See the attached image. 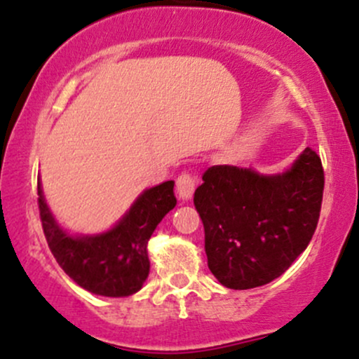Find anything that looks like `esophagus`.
<instances>
[{
    "mask_svg": "<svg viewBox=\"0 0 359 359\" xmlns=\"http://www.w3.org/2000/svg\"><path fill=\"white\" fill-rule=\"evenodd\" d=\"M195 187H196V180L194 176L187 175V172L181 175L178 181H176V194H178L180 200H183V202L190 200L191 196H194Z\"/></svg>",
    "mask_w": 359,
    "mask_h": 359,
    "instance_id": "obj_1",
    "label": "esophagus"
}]
</instances>
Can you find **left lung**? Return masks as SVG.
<instances>
[{"instance_id": "obj_1", "label": "left lung", "mask_w": 359, "mask_h": 359, "mask_svg": "<svg viewBox=\"0 0 359 359\" xmlns=\"http://www.w3.org/2000/svg\"><path fill=\"white\" fill-rule=\"evenodd\" d=\"M202 180L194 203L205 229L209 269L222 286L269 284L306 250L323 194L315 150L306 147L280 172L214 165Z\"/></svg>"}]
</instances>
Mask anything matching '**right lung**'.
<instances>
[{
	"instance_id": "1",
	"label": "right lung",
	"mask_w": 359,
	"mask_h": 359,
	"mask_svg": "<svg viewBox=\"0 0 359 359\" xmlns=\"http://www.w3.org/2000/svg\"><path fill=\"white\" fill-rule=\"evenodd\" d=\"M42 229L60 267L86 291L107 298L138 292L147 280V245L157 224L176 207L175 181L147 188L109 229L75 234L56 221L37 180Z\"/></svg>"
}]
</instances>
